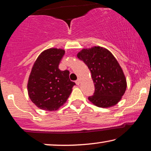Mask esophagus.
Returning <instances> with one entry per match:
<instances>
[{
	"label": "esophagus",
	"mask_w": 151,
	"mask_h": 151,
	"mask_svg": "<svg viewBox=\"0 0 151 151\" xmlns=\"http://www.w3.org/2000/svg\"><path fill=\"white\" fill-rule=\"evenodd\" d=\"M76 84H77V85H80V79H78L76 81Z\"/></svg>",
	"instance_id": "esophagus-1"
}]
</instances>
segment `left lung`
Instances as JSON below:
<instances>
[{"mask_svg": "<svg viewBox=\"0 0 151 151\" xmlns=\"http://www.w3.org/2000/svg\"><path fill=\"white\" fill-rule=\"evenodd\" d=\"M91 71L95 93L88 97L92 104L100 108L115 106L121 99L127 88L123 71L113 54L100 46L82 49L77 54Z\"/></svg>", "mask_w": 151, "mask_h": 151, "instance_id": "8db88e82", "label": "left lung"}]
</instances>
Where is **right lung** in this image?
<instances>
[{
  "label": "right lung",
  "instance_id": "obj_1",
  "mask_svg": "<svg viewBox=\"0 0 151 151\" xmlns=\"http://www.w3.org/2000/svg\"><path fill=\"white\" fill-rule=\"evenodd\" d=\"M63 49L50 48L39 54L32 66L27 88L30 100L46 111L59 109L70 95L76 83L69 79L68 70L58 69L65 54Z\"/></svg>",
  "mask_w": 151,
  "mask_h": 151
}]
</instances>
